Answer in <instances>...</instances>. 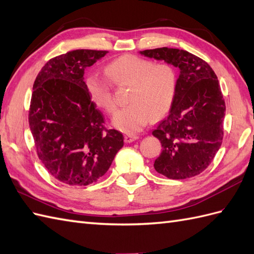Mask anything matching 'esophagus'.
Returning a JSON list of instances; mask_svg holds the SVG:
<instances>
[{
    "label": "esophagus",
    "mask_w": 254,
    "mask_h": 254,
    "mask_svg": "<svg viewBox=\"0 0 254 254\" xmlns=\"http://www.w3.org/2000/svg\"><path fill=\"white\" fill-rule=\"evenodd\" d=\"M137 139H139L137 134H126L125 135V141L127 142V143H130V142L137 140Z\"/></svg>",
    "instance_id": "34e87169"
}]
</instances>
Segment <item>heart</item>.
I'll return each mask as SVG.
<instances>
[{
  "instance_id": "heart-1",
  "label": "heart",
  "mask_w": 254,
  "mask_h": 254,
  "mask_svg": "<svg viewBox=\"0 0 254 254\" xmlns=\"http://www.w3.org/2000/svg\"><path fill=\"white\" fill-rule=\"evenodd\" d=\"M107 77L116 86H130L128 103L113 117L120 130L134 133L142 130L148 122L164 117L174 103L177 91V74L168 64L153 61L135 55H123L111 61L104 69ZM85 87L90 99L104 112L116 110L111 85L102 78L89 76Z\"/></svg>"
}]
</instances>
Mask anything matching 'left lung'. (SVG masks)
<instances>
[{
	"label": "left lung",
	"mask_w": 254,
	"mask_h": 254,
	"mask_svg": "<svg viewBox=\"0 0 254 254\" xmlns=\"http://www.w3.org/2000/svg\"><path fill=\"white\" fill-rule=\"evenodd\" d=\"M140 53L180 69L169 115L152 132L163 146L154 168L172 180L199 175L223 140L225 101L219 79L205 60L183 49L162 47Z\"/></svg>",
	"instance_id": "1"
}]
</instances>
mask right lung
I'll return each instance as SVG.
<instances>
[{"label": "right lung", "mask_w": 254, "mask_h": 254, "mask_svg": "<svg viewBox=\"0 0 254 254\" xmlns=\"http://www.w3.org/2000/svg\"><path fill=\"white\" fill-rule=\"evenodd\" d=\"M107 54L76 49L56 56L34 80L29 125L36 154L49 174L65 184L98 181L124 145V135L104 126L85 87V69Z\"/></svg>", "instance_id": "add662e5"}]
</instances>
